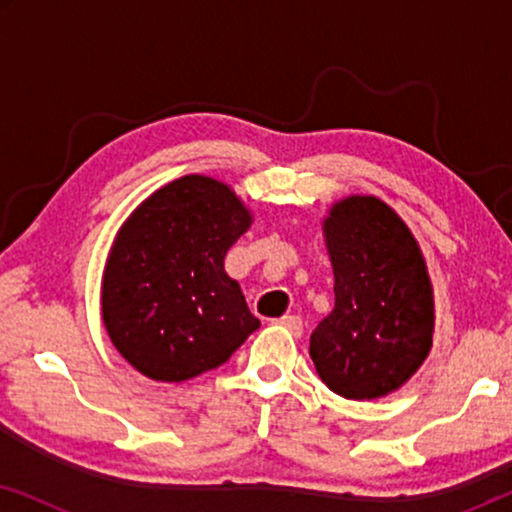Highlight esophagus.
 <instances>
[{"label":"esophagus","instance_id":"1","mask_svg":"<svg viewBox=\"0 0 512 512\" xmlns=\"http://www.w3.org/2000/svg\"><path fill=\"white\" fill-rule=\"evenodd\" d=\"M279 326H284L286 331H289L291 335H296V338H300L303 335V319L296 317V314H289V317H282L277 321Z\"/></svg>","mask_w":512,"mask_h":512}]
</instances>
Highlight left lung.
<instances>
[{
    "label": "left lung",
    "instance_id": "obj_1",
    "mask_svg": "<svg viewBox=\"0 0 512 512\" xmlns=\"http://www.w3.org/2000/svg\"><path fill=\"white\" fill-rule=\"evenodd\" d=\"M335 307L310 338L321 382L342 398L394 394L433 345L436 305L412 230L375 195H347L321 221Z\"/></svg>",
    "mask_w": 512,
    "mask_h": 512
}]
</instances>
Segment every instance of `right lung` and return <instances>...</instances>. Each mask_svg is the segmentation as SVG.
<instances>
[{"label":"right lung","mask_w":512,"mask_h":512,"mask_svg":"<svg viewBox=\"0 0 512 512\" xmlns=\"http://www.w3.org/2000/svg\"><path fill=\"white\" fill-rule=\"evenodd\" d=\"M254 221L233 188L205 174L160 186L123 221L102 272L111 345L156 382L219 368L261 326L223 258Z\"/></svg>","instance_id":"right-lung-1"}]
</instances>
